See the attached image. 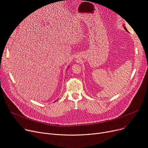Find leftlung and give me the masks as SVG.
<instances>
[{"label":"left lung","instance_id":"obj_1","mask_svg":"<svg viewBox=\"0 0 148 148\" xmlns=\"http://www.w3.org/2000/svg\"><path fill=\"white\" fill-rule=\"evenodd\" d=\"M123 28H124V29H125V30H126V31H127V32H128V30H127V28H126V27H125V26H124V25H123Z\"/></svg>","mask_w":148,"mask_h":148}]
</instances>
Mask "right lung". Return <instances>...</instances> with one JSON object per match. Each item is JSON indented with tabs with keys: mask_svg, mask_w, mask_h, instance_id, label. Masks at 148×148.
<instances>
[{
	"mask_svg": "<svg viewBox=\"0 0 148 148\" xmlns=\"http://www.w3.org/2000/svg\"><path fill=\"white\" fill-rule=\"evenodd\" d=\"M56 101H57V99H56Z\"/></svg>",
	"mask_w": 148,
	"mask_h": 148,
	"instance_id": "right-lung-1",
	"label": "right lung"
}]
</instances>
